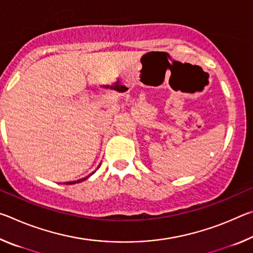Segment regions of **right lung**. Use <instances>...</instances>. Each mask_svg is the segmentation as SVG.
I'll use <instances>...</instances> for the list:
<instances>
[{
    "instance_id": "obj_1",
    "label": "right lung",
    "mask_w": 253,
    "mask_h": 253,
    "mask_svg": "<svg viewBox=\"0 0 253 253\" xmlns=\"http://www.w3.org/2000/svg\"><path fill=\"white\" fill-rule=\"evenodd\" d=\"M88 178V176L87 177H84V178H81V179H79V181H75V182H68L67 184L68 185H70V184H75V183H79V182H81V181H84V179H87Z\"/></svg>"
}]
</instances>
